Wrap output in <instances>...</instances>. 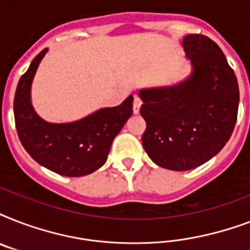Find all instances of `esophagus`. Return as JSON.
<instances>
[{"label":"esophagus","mask_w":250,"mask_h":250,"mask_svg":"<svg viewBox=\"0 0 250 250\" xmlns=\"http://www.w3.org/2000/svg\"><path fill=\"white\" fill-rule=\"evenodd\" d=\"M141 104H143V101H141V98L137 96V94H135L133 96V113L135 114H139V111H140V106Z\"/></svg>","instance_id":"esophagus-1"}]
</instances>
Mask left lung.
Returning <instances> with one entry per match:
<instances>
[{"label":"left lung","instance_id":"obj_1","mask_svg":"<svg viewBox=\"0 0 250 250\" xmlns=\"http://www.w3.org/2000/svg\"><path fill=\"white\" fill-rule=\"evenodd\" d=\"M193 72L184 83L141 90L146 122L141 141L158 166L194 168L221 152L232 135L239 109V84L222 49L204 35L183 40Z\"/></svg>","mask_w":250,"mask_h":250}]
</instances>
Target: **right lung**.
Listing matches in <instances>:
<instances>
[{
    "mask_svg": "<svg viewBox=\"0 0 250 250\" xmlns=\"http://www.w3.org/2000/svg\"><path fill=\"white\" fill-rule=\"evenodd\" d=\"M46 49L37 54L21 75L14 97L18 136L33 160L63 176H84L105 164L117 136L132 115L133 97L115 107H106L74 123L52 125L39 118L29 100L37 66Z\"/></svg>",
    "mask_w": 250,
    "mask_h": 250,
    "instance_id": "1",
    "label": "right lung"
}]
</instances>
